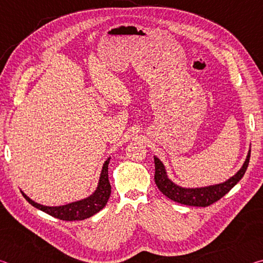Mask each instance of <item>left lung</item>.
<instances>
[{"label":"left lung","mask_w":263,"mask_h":263,"mask_svg":"<svg viewBox=\"0 0 263 263\" xmlns=\"http://www.w3.org/2000/svg\"><path fill=\"white\" fill-rule=\"evenodd\" d=\"M249 158H251V151L248 152V155L241 169L231 177L224 183L205 186V188H196V189H185L181 188V186L176 185L168 179L166 171L162 162L160 161L158 158L154 157V163H155V175L154 181L155 184L158 185L160 191L171 198L172 201L184 204V205L190 206H209L225 196L229 191L233 188V186L238 183V182L242 179V176L246 173V169L249 163Z\"/></svg>","instance_id":"8db88e82"}]
</instances>
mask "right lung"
<instances>
[{"label": "right lung", "instance_id": "right-lung-1", "mask_svg": "<svg viewBox=\"0 0 263 263\" xmlns=\"http://www.w3.org/2000/svg\"><path fill=\"white\" fill-rule=\"evenodd\" d=\"M109 161L110 159L106 160L103 164L99 186H97L95 193L92 194L90 197L82 199V201L69 203L62 206H44L41 205V204L33 202L32 199H30L24 193L22 194H23L24 198L31 204V205L48 213V215L52 217L58 218V219L67 221L87 219V218L94 216L95 213L101 211L102 209L105 206V204L108 203V199L111 194V185L108 177Z\"/></svg>", "mask_w": 263, "mask_h": 263}]
</instances>
